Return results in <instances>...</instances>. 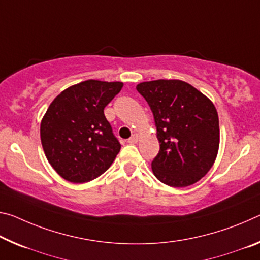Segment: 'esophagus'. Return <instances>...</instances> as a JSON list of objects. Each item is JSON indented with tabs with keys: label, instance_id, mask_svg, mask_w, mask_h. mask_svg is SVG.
<instances>
[{
	"label": "esophagus",
	"instance_id": "1",
	"mask_svg": "<svg viewBox=\"0 0 260 260\" xmlns=\"http://www.w3.org/2000/svg\"><path fill=\"white\" fill-rule=\"evenodd\" d=\"M139 138L140 135L138 133H134L132 137L128 139V143H137L139 141Z\"/></svg>",
	"mask_w": 260,
	"mask_h": 260
}]
</instances>
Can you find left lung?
Returning a JSON list of instances; mask_svg holds the SVG:
<instances>
[{
    "label": "left lung",
    "instance_id": "1",
    "mask_svg": "<svg viewBox=\"0 0 260 260\" xmlns=\"http://www.w3.org/2000/svg\"><path fill=\"white\" fill-rule=\"evenodd\" d=\"M152 111L159 152L151 162L156 178L171 187L196 184L211 170L220 147L219 114L213 102L180 80L137 85Z\"/></svg>",
    "mask_w": 260,
    "mask_h": 260
}]
</instances>
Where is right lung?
I'll use <instances>...</instances> for the list:
<instances>
[{
  "label": "right lung",
  "mask_w": 260,
  "mask_h": 260,
  "mask_svg": "<svg viewBox=\"0 0 260 260\" xmlns=\"http://www.w3.org/2000/svg\"><path fill=\"white\" fill-rule=\"evenodd\" d=\"M122 82L88 80L71 85L53 100L40 122L46 158L63 179L82 184L108 170L120 143L104 109L120 92Z\"/></svg>",
  "instance_id": "add662e5"
}]
</instances>
